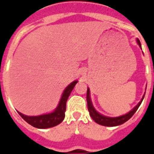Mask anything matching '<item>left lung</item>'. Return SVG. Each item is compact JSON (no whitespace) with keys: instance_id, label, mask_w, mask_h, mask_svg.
Instances as JSON below:
<instances>
[{"instance_id":"left-lung-1","label":"left lung","mask_w":154,"mask_h":154,"mask_svg":"<svg viewBox=\"0 0 154 154\" xmlns=\"http://www.w3.org/2000/svg\"><path fill=\"white\" fill-rule=\"evenodd\" d=\"M137 43L138 45L140 48L141 49V42L138 39H137ZM145 94H144L142 98L137 105L135 106L134 108H133V109H131L129 112H127L126 114L122 115V116H119V117H107V116H105V115L101 114L99 112H97L95 108L94 107L93 105V103L91 101V97H90V90H89V88L87 89V95H86V99H87V105H88V110H89V114H90V117L93 118L94 122H97V124L101 125H104V126H117V125H120L123 124L125 122H126L129 119H130L132 117V116L135 113L137 109L139 108L140 105L141 104L142 101H143L144 97H145Z\"/></svg>"}]
</instances>
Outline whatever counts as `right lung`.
Masks as SVG:
<instances>
[{
	"mask_svg": "<svg viewBox=\"0 0 154 154\" xmlns=\"http://www.w3.org/2000/svg\"><path fill=\"white\" fill-rule=\"evenodd\" d=\"M77 82L78 81H74L65 88V90L63 91V94L61 95V97H60L57 106L53 112L42 115H38V116H27V115L23 114L17 111L18 113L25 122L37 129H48V128H52V127L57 125L65 118L66 102H67V100L71 92Z\"/></svg>",
	"mask_w": 154,
	"mask_h": 154,
	"instance_id": "1",
	"label": "right lung"
}]
</instances>
